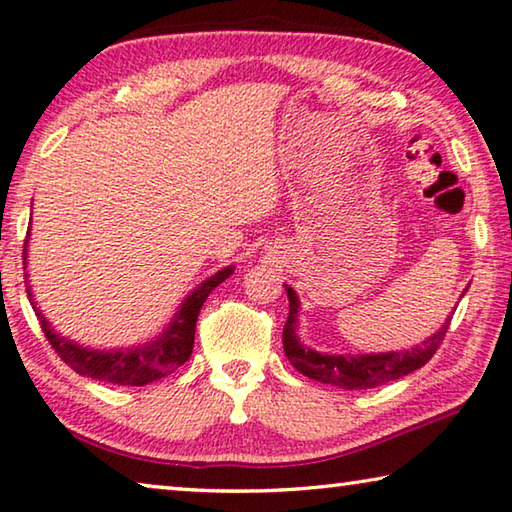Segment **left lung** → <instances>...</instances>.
Listing matches in <instances>:
<instances>
[{"label": "left lung", "mask_w": 512, "mask_h": 512, "mask_svg": "<svg viewBox=\"0 0 512 512\" xmlns=\"http://www.w3.org/2000/svg\"><path fill=\"white\" fill-rule=\"evenodd\" d=\"M287 289L289 296V316L282 330V344H285V355L303 376L319 380V383L335 385L342 389H371L385 385L389 380H399L408 373L417 371L433 358L442 339L449 330L451 316L444 326L428 337L424 344L410 348V351H389V353H369V355H330L312 351L310 346L300 344L296 335L298 323V296L291 287ZM465 296V291H462Z\"/></svg>", "instance_id": "left-lung-1"}]
</instances>
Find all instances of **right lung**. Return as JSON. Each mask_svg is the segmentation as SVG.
Instances as JSON below:
<instances>
[{
	"label": "right lung",
	"mask_w": 512,
	"mask_h": 512,
	"mask_svg": "<svg viewBox=\"0 0 512 512\" xmlns=\"http://www.w3.org/2000/svg\"><path fill=\"white\" fill-rule=\"evenodd\" d=\"M24 264H27V248H24ZM24 269H27V266H24ZM232 271L234 266H225V269L202 282L198 289H193L191 294L184 298L180 310L175 312L173 321L168 323V328L161 332L157 339H152V342L141 346L118 348V351L116 348H109V351H104V348H86L75 344L68 337H61L59 332H54L50 321H47L43 312L36 307L29 287L27 294L31 300V307H34L40 321V328L45 332L47 342L52 344L54 351L59 353V358L66 362L70 369H75L79 376L104 380V383L143 387L168 376V373H173L177 367H182V364L191 358L200 307L221 282L230 278Z\"/></svg>",
	"instance_id": "1"
}]
</instances>
